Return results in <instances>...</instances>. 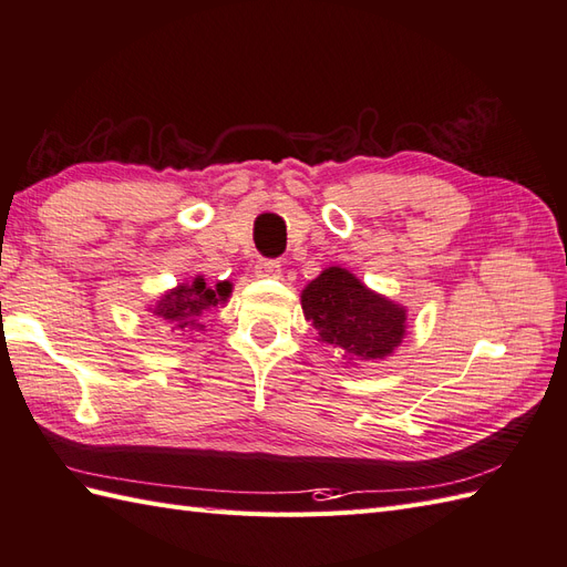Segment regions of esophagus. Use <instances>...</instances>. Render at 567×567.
I'll use <instances>...</instances> for the list:
<instances>
[{
	"label": "esophagus",
	"instance_id": "1",
	"mask_svg": "<svg viewBox=\"0 0 567 567\" xmlns=\"http://www.w3.org/2000/svg\"><path fill=\"white\" fill-rule=\"evenodd\" d=\"M255 274L259 276V279H279L281 261L279 259H259L255 265Z\"/></svg>",
	"mask_w": 567,
	"mask_h": 567
}]
</instances>
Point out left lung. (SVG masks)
Masks as SVG:
<instances>
[{
    "label": "left lung",
    "mask_w": 567,
    "mask_h": 567,
    "mask_svg": "<svg viewBox=\"0 0 567 567\" xmlns=\"http://www.w3.org/2000/svg\"><path fill=\"white\" fill-rule=\"evenodd\" d=\"M300 306L317 341L341 349L347 363L382 361L406 337L402 302L372 291L343 267H327L302 288Z\"/></svg>",
    "instance_id": "obj_1"
}]
</instances>
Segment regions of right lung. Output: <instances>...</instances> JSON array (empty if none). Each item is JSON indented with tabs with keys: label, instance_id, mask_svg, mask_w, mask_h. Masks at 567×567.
<instances>
[{
	"label": "right lung",
	"instance_id": "1",
	"mask_svg": "<svg viewBox=\"0 0 567 567\" xmlns=\"http://www.w3.org/2000/svg\"><path fill=\"white\" fill-rule=\"evenodd\" d=\"M230 293V281H218L216 286H209L199 274L195 279L177 284L171 291L161 293L154 306H148V312L161 317L163 322H168L173 329L183 331V334H187V331H206L202 317L224 306Z\"/></svg>",
	"mask_w": 567,
	"mask_h": 567
}]
</instances>
